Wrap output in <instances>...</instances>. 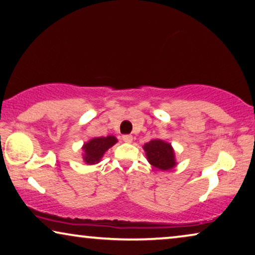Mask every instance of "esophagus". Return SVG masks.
Listing matches in <instances>:
<instances>
[{
	"instance_id": "1",
	"label": "esophagus",
	"mask_w": 255,
	"mask_h": 255,
	"mask_svg": "<svg viewBox=\"0 0 255 255\" xmlns=\"http://www.w3.org/2000/svg\"><path fill=\"white\" fill-rule=\"evenodd\" d=\"M123 140L126 143H131L132 142V136L131 135H124Z\"/></svg>"
}]
</instances>
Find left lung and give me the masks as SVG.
<instances>
[{
	"label": "left lung",
	"instance_id": "1",
	"mask_svg": "<svg viewBox=\"0 0 255 255\" xmlns=\"http://www.w3.org/2000/svg\"><path fill=\"white\" fill-rule=\"evenodd\" d=\"M147 161L161 170H168L175 167V153L169 143L161 139H152L143 146Z\"/></svg>",
	"mask_w": 255,
	"mask_h": 255
}]
</instances>
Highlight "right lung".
<instances>
[{
	"label": "right lung",
	"mask_w": 255,
	"mask_h": 255,
	"mask_svg": "<svg viewBox=\"0 0 255 255\" xmlns=\"http://www.w3.org/2000/svg\"><path fill=\"white\" fill-rule=\"evenodd\" d=\"M118 142V139L115 136H106V137H94L89 142L85 143L82 146L83 160L88 165H94L100 162L104 153L108 151L110 147L115 145Z\"/></svg>",
	"instance_id": "1"
}]
</instances>
